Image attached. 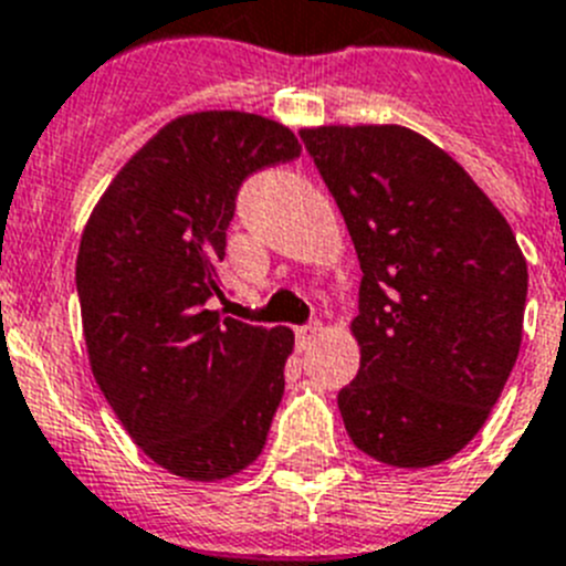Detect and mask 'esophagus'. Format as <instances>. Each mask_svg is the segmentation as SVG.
Wrapping results in <instances>:
<instances>
[{
  "label": "esophagus",
  "instance_id": "34e87169",
  "mask_svg": "<svg viewBox=\"0 0 566 566\" xmlns=\"http://www.w3.org/2000/svg\"><path fill=\"white\" fill-rule=\"evenodd\" d=\"M322 333V324L318 322H311V324H304V327H298L296 331V338H298V347H307V344L313 342V338Z\"/></svg>",
  "mask_w": 566,
  "mask_h": 566
}]
</instances>
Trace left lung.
Wrapping results in <instances>:
<instances>
[{
  "label": "left lung",
  "mask_w": 566,
  "mask_h": 566,
  "mask_svg": "<svg viewBox=\"0 0 566 566\" xmlns=\"http://www.w3.org/2000/svg\"><path fill=\"white\" fill-rule=\"evenodd\" d=\"M361 264L338 390L353 444L390 467L441 464L473 441L513 373L527 262L464 167L401 125L304 127Z\"/></svg>",
  "instance_id": "8db88e82"
}]
</instances>
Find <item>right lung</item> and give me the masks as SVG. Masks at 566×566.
<instances>
[{
  "instance_id": "right-lung-1",
  "label": "right lung",
  "mask_w": 566,
  "mask_h": 566,
  "mask_svg": "<svg viewBox=\"0 0 566 566\" xmlns=\"http://www.w3.org/2000/svg\"><path fill=\"white\" fill-rule=\"evenodd\" d=\"M302 156L293 130L239 111L165 125L107 185L76 255L87 356L127 436L167 473L253 464L284 396L293 331L213 311L242 181Z\"/></svg>"
}]
</instances>
